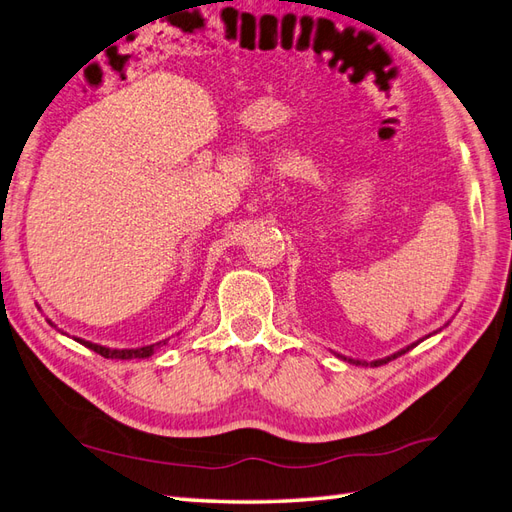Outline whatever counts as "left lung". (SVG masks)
Masks as SVG:
<instances>
[{"label": "left lung", "mask_w": 512, "mask_h": 512, "mask_svg": "<svg viewBox=\"0 0 512 512\" xmlns=\"http://www.w3.org/2000/svg\"><path fill=\"white\" fill-rule=\"evenodd\" d=\"M426 337H430V335H426ZM424 337V339H426ZM424 339H419V342H424ZM419 342H415V344H411V346H406V348H402V350H398V352H393V355H389V357H385V359H376V361H359V359H348V357H342V355H337L339 359H344V361H348V363H352V365H365V368H378V365H385V363H389V361H393V359H398L400 355H404V352H409L411 348H415Z\"/></svg>", "instance_id": "left-lung-1"}]
</instances>
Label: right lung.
Masks as SVG:
<instances>
[{"instance_id": "obj_1", "label": "right lung", "mask_w": 512, "mask_h": 512, "mask_svg": "<svg viewBox=\"0 0 512 512\" xmlns=\"http://www.w3.org/2000/svg\"><path fill=\"white\" fill-rule=\"evenodd\" d=\"M49 324H51V320H47ZM51 326H56V324H51ZM75 342H80L82 346H86V348H90V350H95L97 355H101V357H106V359H121V361H127V359H149L153 352H155V348H160V346H164L166 344V339L164 342H157V344H151V346H142V348H106V346H99V344H93V342H86V339H82V337H75Z\"/></svg>"}]
</instances>
